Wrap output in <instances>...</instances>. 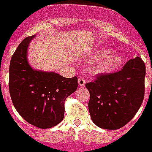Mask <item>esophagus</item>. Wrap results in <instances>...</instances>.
I'll return each instance as SVG.
<instances>
[{
  "instance_id": "esophagus-1",
  "label": "esophagus",
  "mask_w": 152,
  "mask_h": 152,
  "mask_svg": "<svg viewBox=\"0 0 152 152\" xmlns=\"http://www.w3.org/2000/svg\"><path fill=\"white\" fill-rule=\"evenodd\" d=\"M77 83H78V85L80 86H84L86 84V80L84 78H78Z\"/></svg>"
}]
</instances>
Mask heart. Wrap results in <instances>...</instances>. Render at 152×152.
<instances>
[{
	"instance_id": "heart-1",
	"label": "heart",
	"mask_w": 152,
	"mask_h": 152,
	"mask_svg": "<svg viewBox=\"0 0 152 152\" xmlns=\"http://www.w3.org/2000/svg\"><path fill=\"white\" fill-rule=\"evenodd\" d=\"M110 50L108 49H99L93 53V55L91 56L92 58L91 59L94 61H99L104 58L107 55L110 54ZM121 61H122V58L120 55H118L117 53H111L99 64L98 71L101 73H108V72L112 71L113 69L117 68L120 65Z\"/></svg>"
}]
</instances>
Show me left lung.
Instances as JSON below:
<instances>
[{"instance_id": "left-lung-1", "label": "left lung", "mask_w": 152, "mask_h": 152, "mask_svg": "<svg viewBox=\"0 0 152 152\" xmlns=\"http://www.w3.org/2000/svg\"><path fill=\"white\" fill-rule=\"evenodd\" d=\"M145 75V64L136 57L120 71L99 74L95 80L86 83L94 124L101 128L117 130L132 120L143 101Z\"/></svg>"}]
</instances>
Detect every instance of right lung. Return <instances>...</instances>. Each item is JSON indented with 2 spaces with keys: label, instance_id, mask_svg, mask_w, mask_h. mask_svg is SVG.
<instances>
[{
  "label": "right lung",
  "instance_id": "right-lung-1",
  "mask_svg": "<svg viewBox=\"0 0 152 152\" xmlns=\"http://www.w3.org/2000/svg\"><path fill=\"white\" fill-rule=\"evenodd\" d=\"M34 35L26 37L12 54L10 66V97L19 115L39 128L53 127L64 118L65 100L77 88V77L32 68L27 60L28 45Z\"/></svg>",
  "mask_w": 152,
  "mask_h": 152
}]
</instances>
